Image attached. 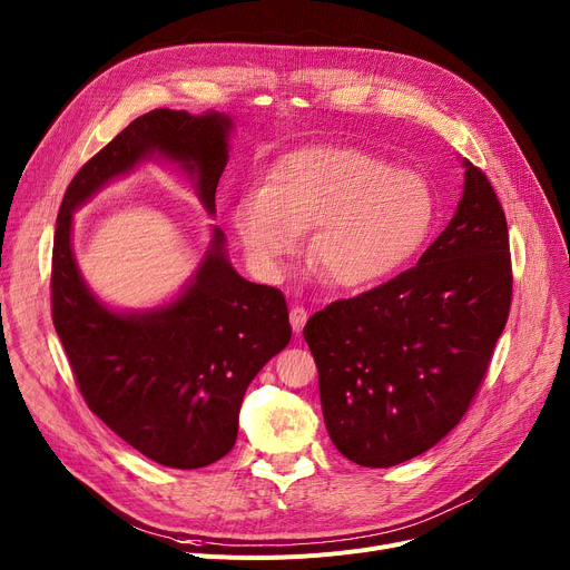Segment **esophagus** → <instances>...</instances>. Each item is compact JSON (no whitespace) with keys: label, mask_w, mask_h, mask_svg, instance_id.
Here are the masks:
<instances>
[{"label":"esophagus","mask_w":570,"mask_h":570,"mask_svg":"<svg viewBox=\"0 0 570 570\" xmlns=\"http://www.w3.org/2000/svg\"><path fill=\"white\" fill-rule=\"evenodd\" d=\"M306 322H308V311H306V308L294 306V308L289 311V324H292V331H294V333L304 331Z\"/></svg>","instance_id":"obj_1"}]
</instances>
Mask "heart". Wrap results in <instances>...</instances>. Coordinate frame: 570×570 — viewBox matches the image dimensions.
Returning a JSON list of instances; mask_svg holds the SVG:
<instances>
[{
  "instance_id": "heart-1",
  "label": "heart",
  "mask_w": 570,
  "mask_h": 570,
  "mask_svg": "<svg viewBox=\"0 0 570 570\" xmlns=\"http://www.w3.org/2000/svg\"><path fill=\"white\" fill-rule=\"evenodd\" d=\"M438 216L430 181L410 167L338 145L281 156L262 188L242 193L229 225L253 269L276 278L313 229L308 255L341 289L386 283L414 259Z\"/></svg>"
}]
</instances>
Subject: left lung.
<instances>
[{"label":"left lung","mask_w":570,"mask_h":570,"mask_svg":"<svg viewBox=\"0 0 570 570\" xmlns=\"http://www.w3.org/2000/svg\"><path fill=\"white\" fill-rule=\"evenodd\" d=\"M462 167L458 209L414 269L336 301L304 328L328 438L361 466H393L442 442L507 326V216L479 167Z\"/></svg>","instance_id":"1"}]
</instances>
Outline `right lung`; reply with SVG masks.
<instances>
[{
  "mask_svg": "<svg viewBox=\"0 0 570 570\" xmlns=\"http://www.w3.org/2000/svg\"><path fill=\"white\" fill-rule=\"evenodd\" d=\"M232 130L225 112L151 110L82 165L57 216L52 322L80 393L126 444L175 470L232 451L248 384L292 338L285 296L239 276L223 229L212 225V242L177 296L145 311L112 308L80 274L73 212L138 165L165 160L214 216Z\"/></svg>",
  "mask_w": 570,
  "mask_h": 570,
  "instance_id": "right-lung-1",
  "label": "right lung"
}]
</instances>
